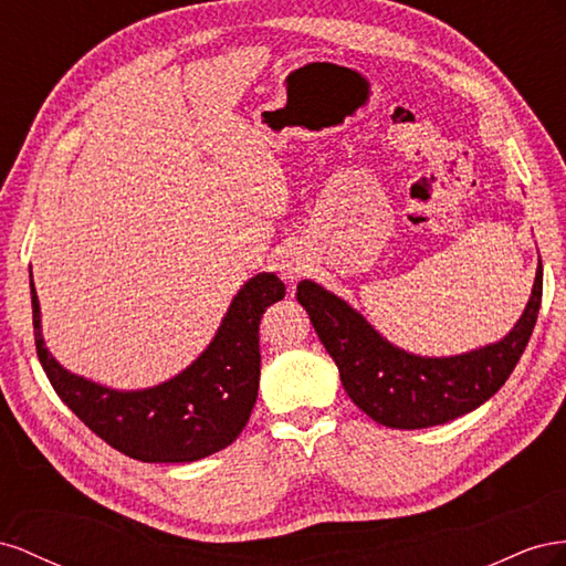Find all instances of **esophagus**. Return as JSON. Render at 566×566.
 <instances>
[{
	"instance_id": "esophagus-1",
	"label": "esophagus",
	"mask_w": 566,
	"mask_h": 566,
	"mask_svg": "<svg viewBox=\"0 0 566 566\" xmlns=\"http://www.w3.org/2000/svg\"><path fill=\"white\" fill-rule=\"evenodd\" d=\"M280 274L284 280H289V282H294V280H298L301 274L308 270V258H305L301 251H284L282 255H280Z\"/></svg>"
}]
</instances>
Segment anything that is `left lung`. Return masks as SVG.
<instances>
[{
	"label": "left lung",
	"instance_id": "left-lung-1",
	"mask_svg": "<svg viewBox=\"0 0 566 566\" xmlns=\"http://www.w3.org/2000/svg\"><path fill=\"white\" fill-rule=\"evenodd\" d=\"M543 296L538 261L534 289L514 327L493 344L458 355H419L391 344L348 301L313 280L296 298L334 358L348 398L391 429H427L483 406L507 381L536 327Z\"/></svg>",
	"mask_w": 566,
	"mask_h": 566
}]
</instances>
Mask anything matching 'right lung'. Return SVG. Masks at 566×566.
I'll use <instances>...</instances> for the list:
<instances>
[{"label":"right lung","mask_w":566,"mask_h":566,"mask_svg":"<svg viewBox=\"0 0 566 566\" xmlns=\"http://www.w3.org/2000/svg\"><path fill=\"white\" fill-rule=\"evenodd\" d=\"M284 292L274 272L253 274L234 294L211 344L185 369L147 389H113L71 373L46 348L30 270L38 358L59 398L111 448L142 462H197L234 443L247 427L261 379L258 327Z\"/></svg>","instance_id":"right-lung-1"}]
</instances>
